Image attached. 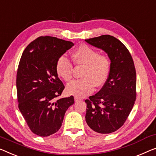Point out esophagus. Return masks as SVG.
<instances>
[{"instance_id":"obj_1","label":"esophagus","mask_w":156,"mask_h":156,"mask_svg":"<svg viewBox=\"0 0 156 156\" xmlns=\"http://www.w3.org/2000/svg\"><path fill=\"white\" fill-rule=\"evenodd\" d=\"M74 100H75V101L77 102V101H80L81 99L79 98V97H74Z\"/></svg>"}]
</instances>
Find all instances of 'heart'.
I'll return each instance as SVG.
<instances>
[{
    "mask_svg": "<svg viewBox=\"0 0 156 156\" xmlns=\"http://www.w3.org/2000/svg\"><path fill=\"white\" fill-rule=\"evenodd\" d=\"M76 64L84 65L81 77L73 80L66 85L68 94L82 97L93 92L94 87L104 84L109 76L111 64L108 58L99 55L98 51L89 45H81L72 54ZM56 71L63 80L68 81L72 78L73 64L64 55L60 56L56 62Z\"/></svg>",
    "mask_w": 156,
    "mask_h": 156,
    "instance_id": "obj_1",
    "label": "heart"
}]
</instances>
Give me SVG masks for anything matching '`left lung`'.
<instances>
[{
    "instance_id": "1",
    "label": "left lung",
    "mask_w": 156,
    "mask_h": 156,
    "mask_svg": "<svg viewBox=\"0 0 156 156\" xmlns=\"http://www.w3.org/2000/svg\"><path fill=\"white\" fill-rule=\"evenodd\" d=\"M107 53L111 69L105 84L85 101V120L93 131L109 134L122 127L136 99V70L129 50L118 39L102 35L85 40Z\"/></svg>"
}]
</instances>
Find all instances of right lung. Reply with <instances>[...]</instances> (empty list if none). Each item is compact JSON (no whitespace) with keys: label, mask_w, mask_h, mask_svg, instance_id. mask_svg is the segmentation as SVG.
<instances>
[{"label":"right lung","mask_w":156,"mask_h":156,"mask_svg":"<svg viewBox=\"0 0 156 156\" xmlns=\"http://www.w3.org/2000/svg\"><path fill=\"white\" fill-rule=\"evenodd\" d=\"M73 43L52 36H40L25 49L19 63L16 86L18 106L31 132L48 136L60 129L73 96L55 101L64 85L58 78L56 62Z\"/></svg>","instance_id":"add662e5"}]
</instances>
